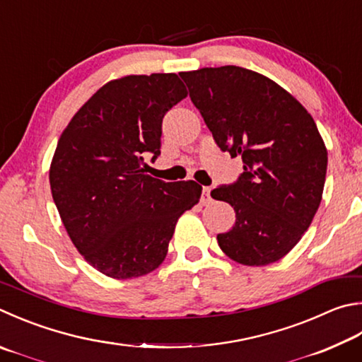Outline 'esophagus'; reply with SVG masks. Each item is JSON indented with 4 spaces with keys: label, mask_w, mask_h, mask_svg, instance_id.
Here are the masks:
<instances>
[{
    "label": "esophagus",
    "mask_w": 362,
    "mask_h": 362,
    "mask_svg": "<svg viewBox=\"0 0 362 362\" xmlns=\"http://www.w3.org/2000/svg\"><path fill=\"white\" fill-rule=\"evenodd\" d=\"M210 192H212V188H210V187H204L202 188V193H201V202L202 204H210V202H212V198H210Z\"/></svg>",
    "instance_id": "1"
}]
</instances>
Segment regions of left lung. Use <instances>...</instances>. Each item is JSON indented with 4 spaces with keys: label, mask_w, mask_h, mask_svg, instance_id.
<instances>
[{
    "label": "left lung",
    "mask_w": 362,
    "mask_h": 362,
    "mask_svg": "<svg viewBox=\"0 0 362 362\" xmlns=\"http://www.w3.org/2000/svg\"><path fill=\"white\" fill-rule=\"evenodd\" d=\"M180 77L216 146L244 163L238 180L210 193L235 212L231 231L216 235L220 248L245 266L279 261L310 226L323 196L327 150L317 124L255 71L202 68Z\"/></svg>",
    "instance_id": "left-lung-1"
}]
</instances>
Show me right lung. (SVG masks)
Here are the masks:
<instances>
[{"label":"right lung","mask_w":362,"mask_h":362,"mask_svg":"<svg viewBox=\"0 0 362 362\" xmlns=\"http://www.w3.org/2000/svg\"><path fill=\"white\" fill-rule=\"evenodd\" d=\"M187 95L173 72L117 78L60 136L49 173L52 198L78 253L107 277L155 271L179 216L201 198L196 182L155 179L144 163L160 156L163 117Z\"/></svg>","instance_id":"right-lung-1"}]
</instances>
